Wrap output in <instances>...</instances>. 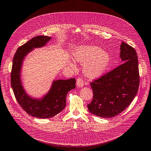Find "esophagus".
Segmentation results:
<instances>
[{
	"label": "esophagus",
	"instance_id": "esophagus-1",
	"mask_svg": "<svg viewBox=\"0 0 151 151\" xmlns=\"http://www.w3.org/2000/svg\"><path fill=\"white\" fill-rule=\"evenodd\" d=\"M76 85L79 87H82L83 86V81L81 78H78L76 80Z\"/></svg>",
	"mask_w": 151,
	"mask_h": 151
}]
</instances>
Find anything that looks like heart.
I'll return each instance as SVG.
<instances>
[{
	"instance_id": "1",
	"label": "heart",
	"mask_w": 151,
	"mask_h": 151,
	"mask_svg": "<svg viewBox=\"0 0 151 151\" xmlns=\"http://www.w3.org/2000/svg\"><path fill=\"white\" fill-rule=\"evenodd\" d=\"M73 57L81 64H86L84 66L83 73L91 78H96L104 74L111 60V55L108 52H104L101 49L95 45L79 47L73 52ZM69 63L74 66L72 61L69 60Z\"/></svg>"
}]
</instances>
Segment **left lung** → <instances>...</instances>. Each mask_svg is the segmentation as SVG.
<instances>
[{
    "instance_id": "obj_1",
    "label": "left lung",
    "mask_w": 151,
    "mask_h": 151,
    "mask_svg": "<svg viewBox=\"0 0 151 151\" xmlns=\"http://www.w3.org/2000/svg\"><path fill=\"white\" fill-rule=\"evenodd\" d=\"M120 57L124 63L91 83L93 98L87 105L91 113L112 118L124 111L138 93L139 75L138 56L131 45L122 42Z\"/></svg>"
}]
</instances>
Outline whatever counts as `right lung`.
<instances>
[{
  "label": "right lung",
  "mask_w": 151,
  "mask_h": 151,
  "mask_svg": "<svg viewBox=\"0 0 151 151\" xmlns=\"http://www.w3.org/2000/svg\"><path fill=\"white\" fill-rule=\"evenodd\" d=\"M51 39L50 37L37 36L19 47L14 55L11 73L12 87L20 106L28 114L42 119L52 118L62 111L67 94L76 87L75 78L54 80L48 92L40 99L29 96L24 89L21 79L24 58L35 48L44 47Z\"/></svg>",
  "instance_id": "right-lung-1"
}]
</instances>
